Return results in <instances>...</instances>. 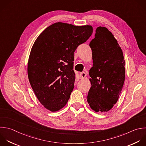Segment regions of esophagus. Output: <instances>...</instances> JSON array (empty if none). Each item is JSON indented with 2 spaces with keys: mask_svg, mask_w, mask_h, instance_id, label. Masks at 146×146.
I'll list each match as a JSON object with an SVG mask.
<instances>
[{
  "mask_svg": "<svg viewBox=\"0 0 146 146\" xmlns=\"http://www.w3.org/2000/svg\"><path fill=\"white\" fill-rule=\"evenodd\" d=\"M79 76H80V79H83V78H84L86 76V72H80V74H79Z\"/></svg>",
  "mask_w": 146,
  "mask_h": 146,
  "instance_id": "esophagus-1",
  "label": "esophagus"
}]
</instances>
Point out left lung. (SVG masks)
Segmentation results:
<instances>
[{
  "instance_id": "obj_1",
  "label": "left lung",
  "mask_w": 146,
  "mask_h": 146,
  "mask_svg": "<svg viewBox=\"0 0 146 146\" xmlns=\"http://www.w3.org/2000/svg\"><path fill=\"white\" fill-rule=\"evenodd\" d=\"M90 47L93 66L89 72L91 87L87 102L95 112H107L117 102L124 84L123 54L113 35L104 27L96 29Z\"/></svg>"
}]
</instances>
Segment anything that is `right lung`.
<instances>
[{
    "instance_id": "obj_1",
    "label": "right lung",
    "mask_w": 146,
    "mask_h": 146,
    "mask_svg": "<svg viewBox=\"0 0 146 146\" xmlns=\"http://www.w3.org/2000/svg\"><path fill=\"white\" fill-rule=\"evenodd\" d=\"M91 26L61 22L46 29L35 40L27 72L35 95L45 108L54 112L67 103L74 89V54L92 34Z\"/></svg>"
}]
</instances>
